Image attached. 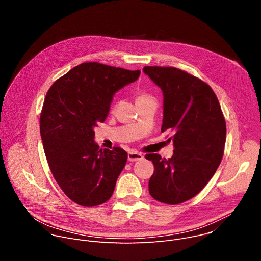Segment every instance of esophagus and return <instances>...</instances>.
<instances>
[{
    "instance_id": "obj_1",
    "label": "esophagus",
    "mask_w": 261,
    "mask_h": 261,
    "mask_svg": "<svg viewBox=\"0 0 261 261\" xmlns=\"http://www.w3.org/2000/svg\"><path fill=\"white\" fill-rule=\"evenodd\" d=\"M143 159V156L139 153H136V152H129L128 153V160L130 162H135V161H139V160H142Z\"/></svg>"
}]
</instances>
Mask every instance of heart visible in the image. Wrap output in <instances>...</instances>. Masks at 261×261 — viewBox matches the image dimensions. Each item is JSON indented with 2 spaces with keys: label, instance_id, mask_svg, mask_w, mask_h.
I'll use <instances>...</instances> for the list:
<instances>
[{
  "label": "heart",
  "instance_id": "heart-1",
  "mask_svg": "<svg viewBox=\"0 0 261 261\" xmlns=\"http://www.w3.org/2000/svg\"><path fill=\"white\" fill-rule=\"evenodd\" d=\"M137 100H151V97L147 95H140L137 97Z\"/></svg>",
  "mask_w": 261,
  "mask_h": 261
}]
</instances>
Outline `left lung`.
<instances>
[{
    "label": "left lung",
    "mask_w": 261,
    "mask_h": 261,
    "mask_svg": "<svg viewBox=\"0 0 261 261\" xmlns=\"http://www.w3.org/2000/svg\"><path fill=\"white\" fill-rule=\"evenodd\" d=\"M163 93L161 132L171 129L173 155H145L155 166L148 191L156 200L177 204L197 195L215 174L223 157L226 123L212 88L173 67L143 68Z\"/></svg>",
    "instance_id": "8db88e82"
}]
</instances>
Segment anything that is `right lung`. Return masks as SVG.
Wrapping results in <instances>:
<instances>
[{
	"label": "right lung",
	"mask_w": 261,
	"mask_h": 261,
	"mask_svg": "<svg viewBox=\"0 0 261 261\" xmlns=\"http://www.w3.org/2000/svg\"><path fill=\"white\" fill-rule=\"evenodd\" d=\"M139 74V70L83 63L46 94L40 116L44 153L61 189L80 205L102 204L115 191L128 155L121 147L100 148L94 129L107 118L114 95Z\"/></svg>",
	"instance_id": "1"
}]
</instances>
